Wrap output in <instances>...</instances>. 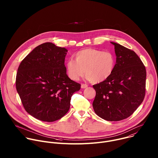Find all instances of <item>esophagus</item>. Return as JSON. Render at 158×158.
<instances>
[{
    "label": "esophagus",
    "instance_id": "34e87169",
    "mask_svg": "<svg viewBox=\"0 0 158 158\" xmlns=\"http://www.w3.org/2000/svg\"><path fill=\"white\" fill-rule=\"evenodd\" d=\"M87 87V85L85 84H81V88H82V89H85V88H86Z\"/></svg>",
    "mask_w": 158,
    "mask_h": 158
}]
</instances>
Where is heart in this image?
<instances>
[{
    "label": "heart",
    "mask_w": 158,
    "mask_h": 158,
    "mask_svg": "<svg viewBox=\"0 0 158 158\" xmlns=\"http://www.w3.org/2000/svg\"><path fill=\"white\" fill-rule=\"evenodd\" d=\"M115 65L116 57L112 52L85 49L75 54V60L71 59L66 62V71L72 80L77 81L85 73L88 80L96 83L108 79Z\"/></svg>",
    "instance_id": "b5f03b06"
}]
</instances>
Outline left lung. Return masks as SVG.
<instances>
[{
	"mask_svg": "<svg viewBox=\"0 0 158 158\" xmlns=\"http://www.w3.org/2000/svg\"><path fill=\"white\" fill-rule=\"evenodd\" d=\"M114 46V71L106 80L93 85L96 94L93 103L96 114L109 121L129 117L143 102L146 92V71L133 51L110 42Z\"/></svg>",
	"mask_w": 158,
	"mask_h": 158,
	"instance_id": "left-lung-1",
	"label": "left lung"
}]
</instances>
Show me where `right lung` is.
Returning a JSON list of instances; mask_svg holds the SVG:
<instances>
[{"instance_id":"1","label":"right lung","mask_w":158,"mask_h":158,"mask_svg":"<svg viewBox=\"0 0 158 158\" xmlns=\"http://www.w3.org/2000/svg\"><path fill=\"white\" fill-rule=\"evenodd\" d=\"M67 52L51 42L44 43L19 66L17 91L25 110L39 120L54 122L62 118L69 110L73 94L81 89L66 74Z\"/></svg>"}]
</instances>
